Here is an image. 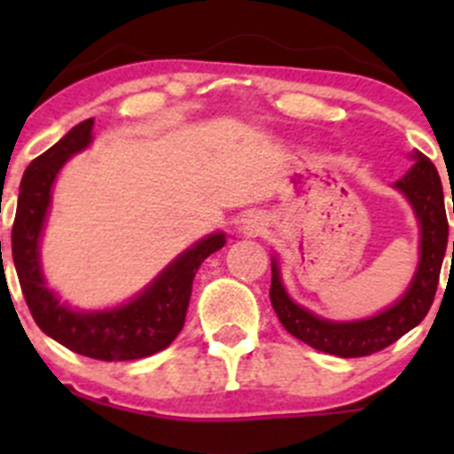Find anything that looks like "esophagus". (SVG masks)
Returning a JSON list of instances; mask_svg holds the SVG:
<instances>
[{
    "label": "esophagus",
    "mask_w": 454,
    "mask_h": 454,
    "mask_svg": "<svg viewBox=\"0 0 454 454\" xmlns=\"http://www.w3.org/2000/svg\"><path fill=\"white\" fill-rule=\"evenodd\" d=\"M248 231L253 232V235H256V232H259V226H256V223H250V226H248Z\"/></svg>",
    "instance_id": "obj_1"
}]
</instances>
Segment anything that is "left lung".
Returning a JSON list of instances; mask_svg holds the SVG:
<instances>
[{
    "mask_svg": "<svg viewBox=\"0 0 454 454\" xmlns=\"http://www.w3.org/2000/svg\"><path fill=\"white\" fill-rule=\"evenodd\" d=\"M397 189L411 200L419 223H422V259L418 274L406 290V294L393 308L382 314L356 323H332L318 318L308 309L292 303L278 278L277 263L272 265V286L270 301L283 327L303 340L305 345L325 354L340 356V358H363L384 347L400 340L406 332L419 325L428 314L439 286L443 254L448 246V217L443 206V189L434 164L424 153L415 151V164L402 180ZM454 210V204H452ZM454 256V241H452Z\"/></svg>",
    "mask_w": 454,
    "mask_h": 454,
    "instance_id": "8db88e82",
    "label": "left lung"
}]
</instances>
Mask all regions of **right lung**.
I'll use <instances>...</instances> for the list:
<instances>
[{"label":"right lung","mask_w":454,"mask_h":454,"mask_svg":"<svg viewBox=\"0 0 454 454\" xmlns=\"http://www.w3.org/2000/svg\"><path fill=\"white\" fill-rule=\"evenodd\" d=\"M91 127L94 118H87L26 168L12 223V261L24 299L41 332L87 358L122 363L158 354L176 340L184 327L195 272L206 256L222 248L226 239L217 232L198 241L177 256L140 296L118 309L79 314L59 303L41 277L39 237L54 177L70 155L90 145Z\"/></svg>","instance_id":"add662e5"}]
</instances>
